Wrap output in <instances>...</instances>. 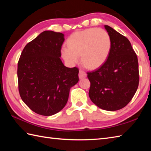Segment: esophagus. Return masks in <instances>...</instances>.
I'll return each instance as SVG.
<instances>
[{"label":"esophagus","mask_w":151,"mask_h":151,"mask_svg":"<svg viewBox=\"0 0 151 151\" xmlns=\"http://www.w3.org/2000/svg\"><path fill=\"white\" fill-rule=\"evenodd\" d=\"M79 78L80 79H82V78H86V76H87V74H86L84 71H83V70H81L79 71Z\"/></svg>","instance_id":"34e87169"}]
</instances>
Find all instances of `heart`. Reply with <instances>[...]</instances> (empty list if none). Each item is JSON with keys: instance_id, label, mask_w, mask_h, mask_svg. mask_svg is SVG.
Instances as JSON below:
<instances>
[{"instance_id": "b5f03b06", "label": "heart", "mask_w": 151, "mask_h": 151, "mask_svg": "<svg viewBox=\"0 0 151 151\" xmlns=\"http://www.w3.org/2000/svg\"><path fill=\"white\" fill-rule=\"evenodd\" d=\"M67 47L62 49V55L67 63L75 64L81 55L82 63L89 69L101 66L110 54V35L101 28H90L74 32L67 40Z\"/></svg>"}]
</instances>
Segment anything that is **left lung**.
<instances>
[{
  "label": "left lung",
  "mask_w": 151,
  "mask_h": 151,
  "mask_svg": "<svg viewBox=\"0 0 151 151\" xmlns=\"http://www.w3.org/2000/svg\"><path fill=\"white\" fill-rule=\"evenodd\" d=\"M111 38L109 56L102 65L88 72L90 82L89 96L102 110H120L132 100L139 85L137 57L129 40L114 28L105 25Z\"/></svg>",
  "instance_id": "left-lung-1"
}]
</instances>
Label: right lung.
I'll list each match as a JSON object with an SVG mask.
<instances>
[{
    "mask_svg": "<svg viewBox=\"0 0 151 151\" xmlns=\"http://www.w3.org/2000/svg\"><path fill=\"white\" fill-rule=\"evenodd\" d=\"M64 35L47 30L27 43L17 65L21 97L35 113L55 114L65 106L70 89L79 81L77 67L64 66L61 49Z\"/></svg>",
    "mask_w": 151,
    "mask_h": 151,
    "instance_id": "1",
    "label": "right lung"
}]
</instances>
